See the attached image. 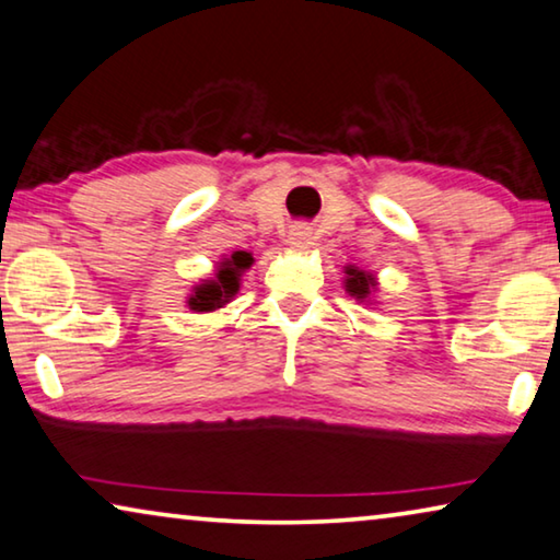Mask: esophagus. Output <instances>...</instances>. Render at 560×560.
I'll return each instance as SVG.
<instances>
[{
  "instance_id": "34e87169",
  "label": "esophagus",
  "mask_w": 560,
  "mask_h": 560,
  "mask_svg": "<svg viewBox=\"0 0 560 560\" xmlns=\"http://www.w3.org/2000/svg\"><path fill=\"white\" fill-rule=\"evenodd\" d=\"M287 244L294 248V252L304 254V252H308V248L314 246V232L306 224L291 226L289 229V236H287Z\"/></svg>"
}]
</instances>
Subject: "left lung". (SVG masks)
I'll return each instance as SVG.
<instances>
[{
	"label": "left lung",
	"instance_id": "8db88e82",
	"mask_svg": "<svg viewBox=\"0 0 560 560\" xmlns=\"http://www.w3.org/2000/svg\"><path fill=\"white\" fill-rule=\"evenodd\" d=\"M343 289L346 294H351L353 299L359 301V304H366V306H374L376 304V289H378V281H376V273H371L366 269H359L357 264H346L343 266Z\"/></svg>",
	"mask_w": 560,
	"mask_h": 560
}]
</instances>
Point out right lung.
<instances>
[{
  "mask_svg": "<svg viewBox=\"0 0 560 560\" xmlns=\"http://www.w3.org/2000/svg\"><path fill=\"white\" fill-rule=\"evenodd\" d=\"M254 254L252 252H232L221 256L214 266V273L199 283H194L191 294L186 296V306L194 314H211L217 308L232 304L234 296L242 289V277L252 269Z\"/></svg>",
  "mask_w": 560,
  "mask_h": 560,
  "instance_id": "obj_1",
  "label": "right lung"
}]
</instances>
